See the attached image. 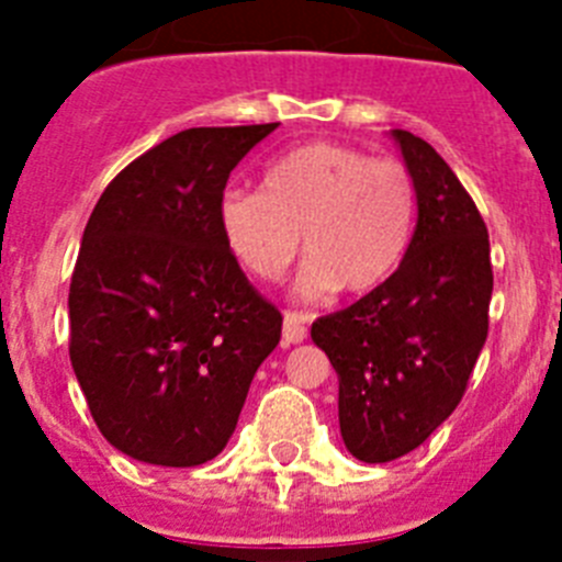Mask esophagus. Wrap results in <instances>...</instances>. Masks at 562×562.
<instances>
[{"label": "esophagus", "instance_id": "34e87169", "mask_svg": "<svg viewBox=\"0 0 562 562\" xmlns=\"http://www.w3.org/2000/svg\"><path fill=\"white\" fill-rule=\"evenodd\" d=\"M306 340V326L304 317L297 315V312H286L284 315V342L286 346H295V342Z\"/></svg>", "mask_w": 562, "mask_h": 562}]
</instances>
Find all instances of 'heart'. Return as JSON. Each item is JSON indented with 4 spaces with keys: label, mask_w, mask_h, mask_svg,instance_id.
Instances as JSON below:
<instances>
[{
    "label": "heart",
    "mask_w": 562,
    "mask_h": 562,
    "mask_svg": "<svg viewBox=\"0 0 562 562\" xmlns=\"http://www.w3.org/2000/svg\"><path fill=\"white\" fill-rule=\"evenodd\" d=\"M416 222L414 177L400 160H371L360 148L310 143L278 157L261 191L231 188L220 200L227 250L258 281L284 276L310 252L295 292L324 301L346 286L376 290L400 270Z\"/></svg>",
    "instance_id": "obj_1"
}]
</instances>
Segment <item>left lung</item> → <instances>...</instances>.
Wrapping results in <instances>:
<instances>
[{
    "instance_id": "obj_1",
    "label": "left lung",
    "mask_w": 562,
    "mask_h": 562,
    "mask_svg": "<svg viewBox=\"0 0 562 562\" xmlns=\"http://www.w3.org/2000/svg\"><path fill=\"white\" fill-rule=\"evenodd\" d=\"M391 137L416 186L408 252L385 284L312 324L340 385L342 445L366 464L411 453L453 414L493 297L490 236L470 193L430 143L402 128Z\"/></svg>"
}]
</instances>
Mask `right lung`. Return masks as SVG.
Segmentation results:
<instances>
[{
    "instance_id": "add662e5",
    "label": "right lung",
    "mask_w": 562,
    "mask_h": 562,
    "mask_svg": "<svg viewBox=\"0 0 562 562\" xmlns=\"http://www.w3.org/2000/svg\"><path fill=\"white\" fill-rule=\"evenodd\" d=\"M276 126L173 134L128 162L89 216L69 284V360L98 430L132 459H216L281 340V312L220 227L227 177Z\"/></svg>"
}]
</instances>
